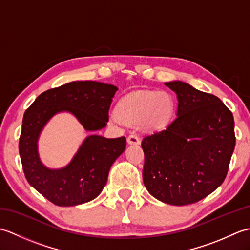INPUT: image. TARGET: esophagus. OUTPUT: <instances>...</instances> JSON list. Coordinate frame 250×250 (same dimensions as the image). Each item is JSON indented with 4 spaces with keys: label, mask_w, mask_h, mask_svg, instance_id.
I'll list each match as a JSON object with an SVG mask.
<instances>
[{
    "label": "esophagus",
    "mask_w": 250,
    "mask_h": 250,
    "mask_svg": "<svg viewBox=\"0 0 250 250\" xmlns=\"http://www.w3.org/2000/svg\"><path fill=\"white\" fill-rule=\"evenodd\" d=\"M126 142H128L129 145H140L141 144V140L139 139V136L135 134L129 135L128 139H126Z\"/></svg>",
    "instance_id": "obj_1"
}]
</instances>
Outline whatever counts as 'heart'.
<instances>
[{
  "mask_svg": "<svg viewBox=\"0 0 250 250\" xmlns=\"http://www.w3.org/2000/svg\"><path fill=\"white\" fill-rule=\"evenodd\" d=\"M175 113V102L167 92L145 91L126 95L117 105L111 119L125 124H139L148 130L164 128Z\"/></svg>",
  "mask_w": 250,
  "mask_h": 250,
  "instance_id": "1",
  "label": "heart"
}]
</instances>
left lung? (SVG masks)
<instances>
[{"label":"left lung","instance_id":"8db88e82","mask_svg":"<svg viewBox=\"0 0 250 250\" xmlns=\"http://www.w3.org/2000/svg\"><path fill=\"white\" fill-rule=\"evenodd\" d=\"M176 118L142 141L143 182L153 198L171 205L195 203L224 183L235 147L234 118L213 94L174 81Z\"/></svg>","mask_w":250,"mask_h":250}]
</instances>
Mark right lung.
I'll use <instances>...</instances> for the list:
<instances>
[{"label":"right lung","instance_id":"add662e5","mask_svg":"<svg viewBox=\"0 0 250 250\" xmlns=\"http://www.w3.org/2000/svg\"><path fill=\"white\" fill-rule=\"evenodd\" d=\"M117 88L99 82H72L40 94L25 110L19 139V155L28 183L58 206L87 203L102 192L110 167L125 149V136H87L71 162L61 168L47 167L39 153V139L52 117L70 113L83 129L95 132L107 125Z\"/></svg>","mask_w":250,"mask_h":250}]
</instances>
